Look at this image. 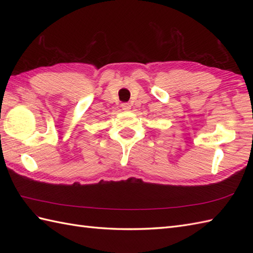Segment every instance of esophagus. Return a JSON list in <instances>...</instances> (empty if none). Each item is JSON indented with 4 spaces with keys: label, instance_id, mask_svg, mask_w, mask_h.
Segmentation results:
<instances>
[{
    "label": "esophagus",
    "instance_id": "1",
    "mask_svg": "<svg viewBox=\"0 0 253 253\" xmlns=\"http://www.w3.org/2000/svg\"><path fill=\"white\" fill-rule=\"evenodd\" d=\"M121 106H122V109H123L124 111H129L131 105H130L129 103H127V102H124V103L121 104Z\"/></svg>",
    "mask_w": 253,
    "mask_h": 253
}]
</instances>
